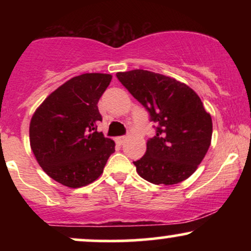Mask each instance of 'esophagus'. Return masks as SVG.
Returning a JSON list of instances; mask_svg holds the SVG:
<instances>
[{
	"label": "esophagus",
	"mask_w": 251,
	"mask_h": 251,
	"mask_svg": "<svg viewBox=\"0 0 251 251\" xmlns=\"http://www.w3.org/2000/svg\"><path fill=\"white\" fill-rule=\"evenodd\" d=\"M126 140H127V137L123 135V137H118L116 139V142H117V144H119V145H123V144L125 143Z\"/></svg>",
	"instance_id": "esophagus-1"
}]
</instances>
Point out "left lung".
<instances>
[{"label":"left lung","instance_id":"obj_1","mask_svg":"<svg viewBox=\"0 0 251 251\" xmlns=\"http://www.w3.org/2000/svg\"><path fill=\"white\" fill-rule=\"evenodd\" d=\"M117 77L157 125L145 154L133 162L138 175L157 185L185 180L211 144V116L201 98L185 83L150 71L119 72Z\"/></svg>","mask_w":251,"mask_h":251}]
</instances>
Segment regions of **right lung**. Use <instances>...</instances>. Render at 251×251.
Returning <instances> with one entry per match:
<instances>
[{"label":"right lung","instance_id":"add662e5","mask_svg":"<svg viewBox=\"0 0 251 251\" xmlns=\"http://www.w3.org/2000/svg\"><path fill=\"white\" fill-rule=\"evenodd\" d=\"M111 74L72 77L45 99L29 125L30 148L43 171L68 188H81L100 177L116 144L98 132V101Z\"/></svg>","mask_w":251,"mask_h":251}]
</instances>
